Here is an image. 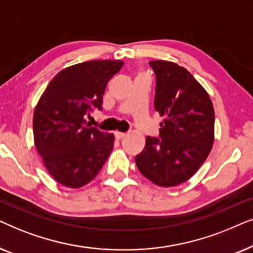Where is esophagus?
Listing matches in <instances>:
<instances>
[{
  "label": "esophagus",
  "instance_id": "esophagus-1",
  "mask_svg": "<svg viewBox=\"0 0 253 253\" xmlns=\"http://www.w3.org/2000/svg\"><path fill=\"white\" fill-rule=\"evenodd\" d=\"M126 136V134L124 133V132H119V131H115L116 139H122V138H124Z\"/></svg>",
  "mask_w": 253,
  "mask_h": 253
}]
</instances>
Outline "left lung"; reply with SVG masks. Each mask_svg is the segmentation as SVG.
I'll list each match as a JSON object with an SVG mask.
<instances>
[{
	"instance_id": "1",
	"label": "left lung",
	"mask_w": 253,
	"mask_h": 253,
	"mask_svg": "<svg viewBox=\"0 0 253 253\" xmlns=\"http://www.w3.org/2000/svg\"><path fill=\"white\" fill-rule=\"evenodd\" d=\"M157 78L154 108L164 116L160 138L146 137L134 158L139 171L154 184L170 188L196 174L214 143V108L205 88L178 64L151 61Z\"/></svg>"
}]
</instances>
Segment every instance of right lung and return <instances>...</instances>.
<instances>
[{
	"label": "right lung",
	"mask_w": 253,
	"mask_h": 253,
	"mask_svg": "<svg viewBox=\"0 0 253 253\" xmlns=\"http://www.w3.org/2000/svg\"><path fill=\"white\" fill-rule=\"evenodd\" d=\"M122 61L94 60L65 68L51 79L33 115L38 153L55 181L81 188L102 168L114 147L113 133L86 124L85 115L102 109L107 83Z\"/></svg>",
	"instance_id": "right-lung-1"
}]
</instances>
